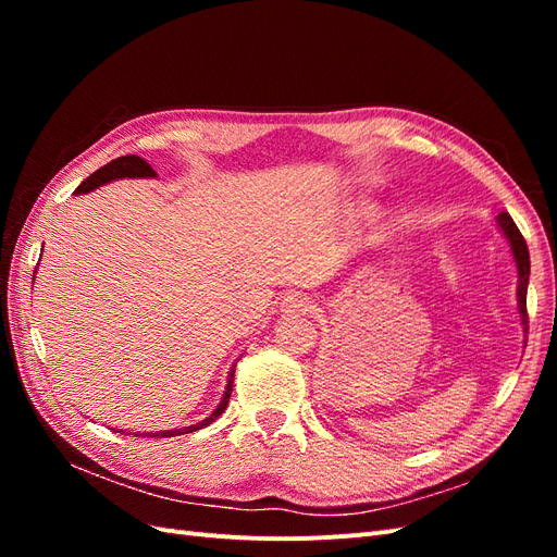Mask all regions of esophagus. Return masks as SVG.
Instances as JSON below:
<instances>
[{"label":"esophagus","instance_id":"1","mask_svg":"<svg viewBox=\"0 0 557 557\" xmlns=\"http://www.w3.org/2000/svg\"><path fill=\"white\" fill-rule=\"evenodd\" d=\"M311 309H313V307H311V299H309L307 295H301V293H293V295H288V297H285V299L281 301V313L288 315V318L305 315V313H309Z\"/></svg>","mask_w":557,"mask_h":557}]
</instances>
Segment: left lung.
Instances as JSON below:
<instances>
[{
    "label": "left lung",
    "mask_w": 557,
    "mask_h": 557,
    "mask_svg": "<svg viewBox=\"0 0 557 557\" xmlns=\"http://www.w3.org/2000/svg\"><path fill=\"white\" fill-rule=\"evenodd\" d=\"M497 225L504 232V237H507L511 252H513V260L518 267V311H520V320H522V330L528 332V281H530V252H528V244L522 239L520 230L516 227V223L511 221L509 213H499L497 218Z\"/></svg>",
    "instance_id": "left-lung-1"
}]
</instances>
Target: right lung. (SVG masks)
I'll return each mask as SVG.
<instances>
[{"label":"right lung","mask_w":557,"mask_h":557,"mask_svg":"<svg viewBox=\"0 0 557 557\" xmlns=\"http://www.w3.org/2000/svg\"><path fill=\"white\" fill-rule=\"evenodd\" d=\"M158 174L153 172V166H150L146 160H141L139 156H123V158H115L111 160L109 164L99 166V170L95 174H90L86 181H83L78 188H76V195H86V193H92L95 188H99V185H104L109 181H115V178H156ZM232 383H234V369L227 376V385H225V395L221 399V404H218L215 411L199 420L197 425H190V428H178V430H164V432H148L144 436H178V434H188V432H197L201 428L211 425L213 420L221 416L225 409H227V401H230V395H232ZM139 436V432H137Z\"/></svg>","instance_id":"add662e5"}]
</instances>
